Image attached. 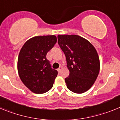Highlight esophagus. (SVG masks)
<instances>
[{
    "label": "esophagus",
    "instance_id": "obj_1",
    "mask_svg": "<svg viewBox=\"0 0 120 120\" xmlns=\"http://www.w3.org/2000/svg\"><path fill=\"white\" fill-rule=\"evenodd\" d=\"M62 67L60 66V67H59V68L58 69V71L59 72V73H60V72H61V70H62Z\"/></svg>",
    "mask_w": 120,
    "mask_h": 120
}]
</instances>
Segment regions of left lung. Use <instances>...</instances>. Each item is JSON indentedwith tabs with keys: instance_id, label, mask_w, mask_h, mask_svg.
I'll list each match as a JSON object with an SVG mask.
<instances>
[{
	"instance_id": "left-lung-1",
	"label": "left lung",
	"mask_w": 120,
	"mask_h": 120,
	"mask_svg": "<svg viewBox=\"0 0 120 120\" xmlns=\"http://www.w3.org/2000/svg\"><path fill=\"white\" fill-rule=\"evenodd\" d=\"M58 44L66 57L70 75L65 78L71 91L82 94L91 88L100 71V60L90 41L77 35H58Z\"/></svg>"
}]
</instances>
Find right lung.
<instances>
[{
	"mask_svg": "<svg viewBox=\"0 0 120 120\" xmlns=\"http://www.w3.org/2000/svg\"><path fill=\"white\" fill-rule=\"evenodd\" d=\"M57 41L55 35L38 36L27 40L19 53L18 73L26 87L43 94L53 87L58 71L52 69L46 55Z\"/></svg>",
	"mask_w": 120,
	"mask_h": 120,
	"instance_id": "add662e5",
	"label": "right lung"
}]
</instances>
